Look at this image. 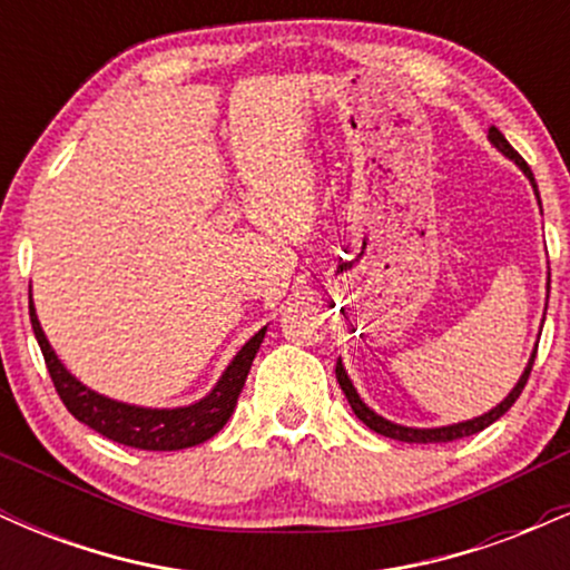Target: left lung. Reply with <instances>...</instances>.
Segmentation results:
<instances>
[{
	"instance_id": "8db88e82",
	"label": "left lung",
	"mask_w": 570,
	"mask_h": 570,
	"mask_svg": "<svg viewBox=\"0 0 570 570\" xmlns=\"http://www.w3.org/2000/svg\"><path fill=\"white\" fill-rule=\"evenodd\" d=\"M488 139H490V144H493L495 149H499L501 155H507V158L512 160L514 166L520 168V171L528 176V181H531V185H533V193H535V198H539V187H535V179H533L531 168H528V163L522 160L520 155L514 153V147H512V144H509L507 139H503V134H501V130L495 128V126H490V130H488ZM539 206H541V200H539ZM547 286H549V284H547ZM544 316H547V307H544ZM541 324H544V322H541ZM533 358H535V348H533V353H531V358H528L525 370H522L520 381L514 383V389L509 391V394L503 396V402L495 404L493 410L482 412V415L472 417V421L450 423V426H436V429H412V426H402V423H394V421H389V417L377 415L375 410H370L367 404H364V399L358 396V391L353 389V383H351L348 372H345L343 362H340V358H337L335 375H337V383H340V389H343L345 399H348L351 410L356 412V417H358V421L364 423V426H370L372 431H377V434L389 436V440H399V442H415V444H429V442H453V440H463V436H472V434H476V431L488 429L490 423H495V421H499V417L503 415V412H507V410L512 407V404L517 402V396L522 394V389H525V383H528V375H531V367H533Z\"/></svg>"
}]
</instances>
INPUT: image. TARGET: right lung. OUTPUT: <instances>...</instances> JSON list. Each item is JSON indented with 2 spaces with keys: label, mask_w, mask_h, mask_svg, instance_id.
Segmentation results:
<instances>
[{
  "label": "right lung",
  "mask_w": 570,
  "mask_h": 570,
  "mask_svg": "<svg viewBox=\"0 0 570 570\" xmlns=\"http://www.w3.org/2000/svg\"><path fill=\"white\" fill-rule=\"evenodd\" d=\"M29 316L58 396L67 404L71 415L85 423V426L98 431L101 436H107V440L139 450H185L212 440L230 421L240 391H244L248 370H252L254 356H257L267 332V326H263L244 348L235 353L233 362L222 372L217 385L198 402L185 404V407H141V404L117 402V399L98 394V391L77 381L63 367L61 358L56 356L53 345L45 337L42 324L37 318L35 299H29Z\"/></svg>",
  "instance_id": "obj_1"
}]
</instances>
